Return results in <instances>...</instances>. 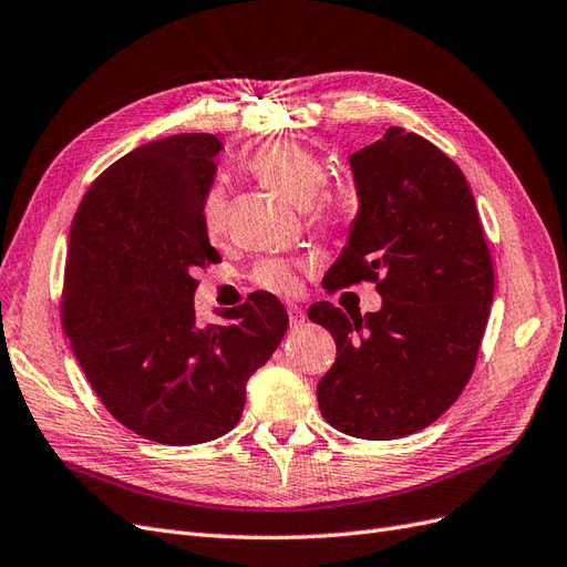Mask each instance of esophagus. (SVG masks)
<instances>
[{
    "label": "esophagus",
    "instance_id": "1",
    "mask_svg": "<svg viewBox=\"0 0 567 567\" xmlns=\"http://www.w3.org/2000/svg\"><path fill=\"white\" fill-rule=\"evenodd\" d=\"M287 310H289V324L295 327V330H297V327H301V324H303L306 313H303V310H301L297 303H289V306H287Z\"/></svg>",
    "mask_w": 567,
    "mask_h": 567
}]
</instances>
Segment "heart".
<instances>
[{
    "mask_svg": "<svg viewBox=\"0 0 567 567\" xmlns=\"http://www.w3.org/2000/svg\"><path fill=\"white\" fill-rule=\"evenodd\" d=\"M251 174L270 190L295 207H308L322 224H339L351 209V190L334 188L320 193L324 184V164L295 141H276L261 148L249 162ZM205 228L209 237H221L226 228V193L212 188L205 197ZM254 282L264 289L291 295L299 287L297 266L285 259H266L251 272Z\"/></svg>",
    "mask_w": 567,
    "mask_h": 567,
    "instance_id": "b5f03b06",
    "label": "heart"
}]
</instances>
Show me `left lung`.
<instances>
[{
  "instance_id": "obj_1",
  "label": "left lung",
  "mask_w": 567,
  "mask_h": 567,
  "mask_svg": "<svg viewBox=\"0 0 567 567\" xmlns=\"http://www.w3.org/2000/svg\"><path fill=\"white\" fill-rule=\"evenodd\" d=\"M358 214L322 287L377 282V313L308 308L337 341L318 381L327 424L364 441H395L433 424L476 364L495 270L462 169L403 126L351 155Z\"/></svg>"
}]
</instances>
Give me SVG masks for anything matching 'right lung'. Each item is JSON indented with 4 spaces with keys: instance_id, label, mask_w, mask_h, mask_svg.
I'll return each mask as SVG.
<instances>
[{
    "instance_id": "right-lung-1",
    "label": "right lung",
    "mask_w": 567,
    "mask_h": 567,
    "mask_svg": "<svg viewBox=\"0 0 567 567\" xmlns=\"http://www.w3.org/2000/svg\"><path fill=\"white\" fill-rule=\"evenodd\" d=\"M221 148L212 134L141 145L91 184L70 226L63 330L105 410L162 445L240 422L247 381L289 324L268 291L221 324L195 322V272L221 261L203 216Z\"/></svg>"
}]
</instances>
